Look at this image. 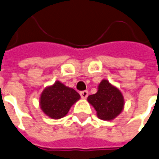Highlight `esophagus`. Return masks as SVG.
<instances>
[{
	"label": "esophagus",
	"mask_w": 159,
	"mask_h": 159,
	"mask_svg": "<svg viewBox=\"0 0 159 159\" xmlns=\"http://www.w3.org/2000/svg\"><path fill=\"white\" fill-rule=\"evenodd\" d=\"M80 93V96L82 99H86V98L88 97L89 92L87 90H84V91H81Z\"/></svg>",
	"instance_id": "1"
}]
</instances>
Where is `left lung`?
<instances>
[{
  "mask_svg": "<svg viewBox=\"0 0 159 159\" xmlns=\"http://www.w3.org/2000/svg\"><path fill=\"white\" fill-rule=\"evenodd\" d=\"M87 100L96 110L97 117L105 121H110L119 116L124 107L121 91L105 79L98 85L97 93L89 95Z\"/></svg>",
  "mask_w": 159,
  "mask_h": 159,
  "instance_id": "obj_1",
  "label": "left lung"
}]
</instances>
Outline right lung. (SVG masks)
<instances>
[{
    "mask_svg": "<svg viewBox=\"0 0 159 159\" xmlns=\"http://www.w3.org/2000/svg\"><path fill=\"white\" fill-rule=\"evenodd\" d=\"M80 95L74 89L60 81L45 87L40 96V107L42 112L53 119H60L68 114Z\"/></svg>",
    "mask_w": 159,
    "mask_h": 159,
    "instance_id": "obj_1",
    "label": "right lung"
}]
</instances>
